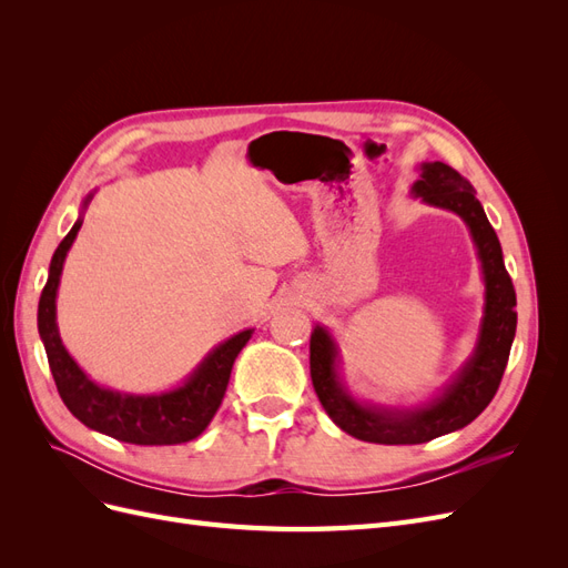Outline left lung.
Returning a JSON list of instances; mask_svg holds the SVG:
<instances>
[{"label":"left lung","instance_id":"obj_1","mask_svg":"<svg viewBox=\"0 0 568 568\" xmlns=\"http://www.w3.org/2000/svg\"><path fill=\"white\" fill-rule=\"evenodd\" d=\"M412 194L438 209L453 211L467 222L484 270L486 305L469 363L438 398L412 409H384L357 403L341 384L334 338L324 326H315L311 334V376L322 407L346 434L382 445L428 443L471 424L488 407L503 382L517 332V294L503 261L500 239L490 227L484 205L474 196L469 180L440 161L422 163V175L412 184Z\"/></svg>","mask_w":568,"mask_h":568}]
</instances>
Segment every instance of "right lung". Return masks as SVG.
<instances>
[{
  "label": "right lung",
  "mask_w": 568,
  "mask_h": 568,
  "mask_svg": "<svg viewBox=\"0 0 568 568\" xmlns=\"http://www.w3.org/2000/svg\"><path fill=\"white\" fill-rule=\"evenodd\" d=\"M90 199L92 194L84 199V205L90 203ZM80 225L82 220L75 222L73 230L63 236V242L54 251L38 305L40 338L44 343L49 369L51 376H54L63 405L84 426L123 443L178 445L194 440L215 417L222 398H225L234 359L248 343L253 329L239 332L225 343H220L217 348L203 357V363L192 372V376L173 390L132 395L94 384L78 367L75 359L68 355L57 326V291L61 282V270L65 253L71 251L80 232Z\"/></svg>",
  "instance_id": "right-lung-1"
}]
</instances>
